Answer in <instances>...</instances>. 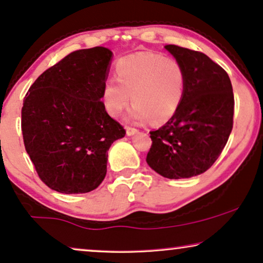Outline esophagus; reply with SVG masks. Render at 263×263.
Returning <instances> with one entry per match:
<instances>
[{
	"instance_id": "1",
	"label": "esophagus",
	"mask_w": 263,
	"mask_h": 263,
	"mask_svg": "<svg viewBox=\"0 0 263 263\" xmlns=\"http://www.w3.org/2000/svg\"><path fill=\"white\" fill-rule=\"evenodd\" d=\"M139 130L136 128H132V127H127V135L128 136H132V135H134V134H136V133H138Z\"/></svg>"
}]
</instances>
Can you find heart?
<instances>
[{"instance_id": "obj_1", "label": "heart", "mask_w": 263, "mask_h": 263, "mask_svg": "<svg viewBox=\"0 0 263 263\" xmlns=\"http://www.w3.org/2000/svg\"><path fill=\"white\" fill-rule=\"evenodd\" d=\"M185 70L175 59L160 53L136 52L116 62V78L107 79L103 103L107 114L117 117L132 102L128 120L160 124L170 120L181 106L185 92Z\"/></svg>"}]
</instances>
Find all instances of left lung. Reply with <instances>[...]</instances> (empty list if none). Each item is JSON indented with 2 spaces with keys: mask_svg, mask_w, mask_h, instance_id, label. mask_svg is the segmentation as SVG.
Wrapping results in <instances>:
<instances>
[{
  "mask_svg": "<svg viewBox=\"0 0 263 263\" xmlns=\"http://www.w3.org/2000/svg\"><path fill=\"white\" fill-rule=\"evenodd\" d=\"M185 70V92L174 116L149 132L146 161L165 178H189L215 163L233 125L232 85L222 68L200 51L166 45Z\"/></svg>",
  "mask_w": 263,
  "mask_h": 263,
  "instance_id": "obj_1",
  "label": "left lung"
}]
</instances>
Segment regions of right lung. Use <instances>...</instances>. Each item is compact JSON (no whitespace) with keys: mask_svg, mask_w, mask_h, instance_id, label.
<instances>
[{"mask_svg":"<svg viewBox=\"0 0 263 263\" xmlns=\"http://www.w3.org/2000/svg\"><path fill=\"white\" fill-rule=\"evenodd\" d=\"M111 57L103 46L70 52L46 69L25 96V148L50 189L84 194L98 188L106 175L107 151L125 135L100 100Z\"/></svg>","mask_w":263,"mask_h":263,"instance_id":"add662e5","label":"right lung"}]
</instances>
